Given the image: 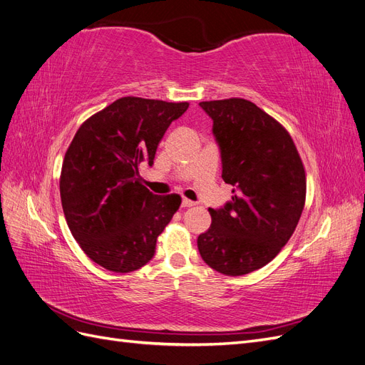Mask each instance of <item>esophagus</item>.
Returning a JSON list of instances; mask_svg holds the SVG:
<instances>
[{
    "label": "esophagus",
    "instance_id": "34e87169",
    "mask_svg": "<svg viewBox=\"0 0 365 365\" xmlns=\"http://www.w3.org/2000/svg\"><path fill=\"white\" fill-rule=\"evenodd\" d=\"M195 205H196V202L187 200V197H184V200H182V207H195Z\"/></svg>",
    "mask_w": 365,
    "mask_h": 365
}]
</instances>
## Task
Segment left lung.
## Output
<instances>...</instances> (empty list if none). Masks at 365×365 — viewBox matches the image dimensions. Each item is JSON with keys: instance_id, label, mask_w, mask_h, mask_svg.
Segmentation results:
<instances>
[{"instance_id": "left-lung-1", "label": "left lung", "mask_w": 365, "mask_h": 365, "mask_svg": "<svg viewBox=\"0 0 365 365\" xmlns=\"http://www.w3.org/2000/svg\"><path fill=\"white\" fill-rule=\"evenodd\" d=\"M213 120L222 180L235 187L197 237L202 260L225 275L269 263L294 235L306 201V172L286 128L245 98L200 103Z\"/></svg>"}]
</instances>
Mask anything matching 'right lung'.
Masks as SVG:
<instances>
[{
    "label": "right lung",
    "mask_w": 365,
    "mask_h": 365,
    "mask_svg": "<svg viewBox=\"0 0 365 365\" xmlns=\"http://www.w3.org/2000/svg\"><path fill=\"white\" fill-rule=\"evenodd\" d=\"M189 103L121 97L86 118L65 152L59 189L77 244L97 264L132 272L155 252L181 196L153 195L138 180L153 164L164 132Z\"/></svg>",
    "instance_id": "1"
}]
</instances>
